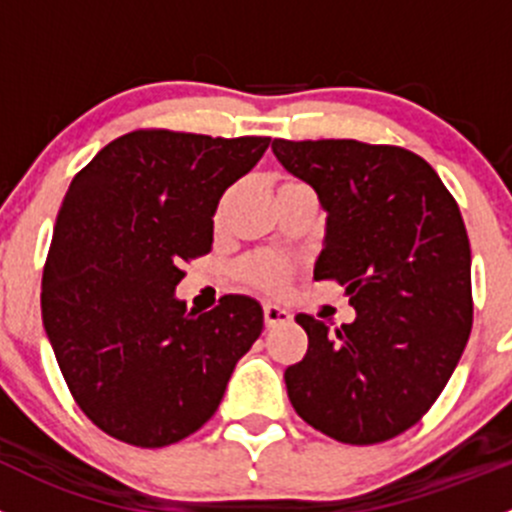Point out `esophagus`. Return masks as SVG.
<instances>
[{
  "mask_svg": "<svg viewBox=\"0 0 512 512\" xmlns=\"http://www.w3.org/2000/svg\"><path fill=\"white\" fill-rule=\"evenodd\" d=\"M290 320H292L290 310H285V307H280V305H265V325L267 327L282 325V322H290Z\"/></svg>",
  "mask_w": 512,
  "mask_h": 512,
  "instance_id": "obj_1",
  "label": "esophagus"
}]
</instances>
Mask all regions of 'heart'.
Segmentation results:
<instances>
[{"mask_svg":"<svg viewBox=\"0 0 512 512\" xmlns=\"http://www.w3.org/2000/svg\"><path fill=\"white\" fill-rule=\"evenodd\" d=\"M292 187H307V185H302L300 180H292V177H285V180L277 185V192L292 190ZM227 202H230V197H225V200L220 202V207H217V215H215L217 222L225 220ZM237 275H240L242 282L255 287V290L267 292V295H282V292L287 290V285H290L292 265L287 260H282V257L270 255V252H255V255L245 257V260L240 262Z\"/></svg>","mask_w":512,"mask_h":512,"instance_id":"b5f03b06","label":"heart"}]
</instances>
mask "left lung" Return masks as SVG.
Segmentation results:
<instances>
[{"label":"left lung","instance_id":"8db88e82","mask_svg":"<svg viewBox=\"0 0 512 512\" xmlns=\"http://www.w3.org/2000/svg\"><path fill=\"white\" fill-rule=\"evenodd\" d=\"M327 210L315 280L350 295L355 322L295 317L307 352L285 370L295 413L347 445L413 428L440 398L473 327L470 240L458 202L420 155L357 140H275Z\"/></svg>","mask_w":512,"mask_h":512}]
</instances>
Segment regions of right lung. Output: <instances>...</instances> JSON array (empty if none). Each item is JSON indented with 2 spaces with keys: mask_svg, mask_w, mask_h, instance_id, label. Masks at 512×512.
<instances>
[{
  "mask_svg": "<svg viewBox=\"0 0 512 512\" xmlns=\"http://www.w3.org/2000/svg\"><path fill=\"white\" fill-rule=\"evenodd\" d=\"M270 137L135 130L74 175L42 275V322L74 403L109 438L165 448L220 408L262 307L187 310L175 287L212 250V215Z\"/></svg>",
  "mask_w": 512,
  "mask_h": 512,
  "instance_id": "right-lung-1",
  "label": "right lung"
}]
</instances>
